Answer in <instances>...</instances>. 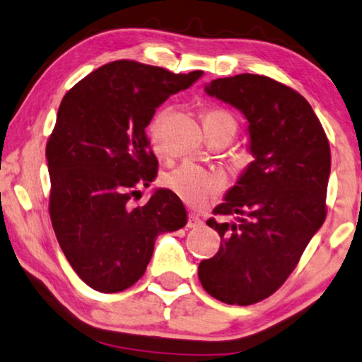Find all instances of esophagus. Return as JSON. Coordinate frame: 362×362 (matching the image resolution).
<instances>
[{
    "mask_svg": "<svg viewBox=\"0 0 362 362\" xmlns=\"http://www.w3.org/2000/svg\"><path fill=\"white\" fill-rule=\"evenodd\" d=\"M204 221L199 218V216L196 214H189L187 216V228H199L202 226Z\"/></svg>",
    "mask_w": 362,
    "mask_h": 362,
    "instance_id": "1",
    "label": "esophagus"
}]
</instances>
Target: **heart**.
<instances>
[{
    "mask_svg": "<svg viewBox=\"0 0 362 362\" xmlns=\"http://www.w3.org/2000/svg\"><path fill=\"white\" fill-rule=\"evenodd\" d=\"M168 110L162 108L153 115L148 124L150 144L158 155L163 153L162 144V126L165 123ZM205 132H231L235 136L238 121L230 111L223 108H209L204 111ZM166 187L173 191L177 197L185 200L192 207H205L209 202L218 196L225 187V177L215 171L205 170L194 163H182L177 168L171 170L163 177Z\"/></svg>",
    "mask_w": 362,
    "mask_h": 362,
    "instance_id": "1",
    "label": "heart"
}]
</instances>
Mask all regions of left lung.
<instances>
[{
    "instance_id": "left-lung-1",
    "label": "left lung",
    "mask_w": 362,
    "mask_h": 362,
    "mask_svg": "<svg viewBox=\"0 0 362 362\" xmlns=\"http://www.w3.org/2000/svg\"><path fill=\"white\" fill-rule=\"evenodd\" d=\"M247 119L254 162L209 218L221 244L199 264L210 296L249 305L274 294L327 216L330 144L301 93L267 76L238 74L205 86Z\"/></svg>"
}]
</instances>
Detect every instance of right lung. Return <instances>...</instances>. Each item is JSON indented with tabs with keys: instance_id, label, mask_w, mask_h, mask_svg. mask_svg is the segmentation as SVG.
I'll use <instances>...</instances> for the list:
<instances>
[{
	"instance_id": "obj_1",
	"label": "right lung",
	"mask_w": 362,
	"mask_h": 362,
	"mask_svg": "<svg viewBox=\"0 0 362 362\" xmlns=\"http://www.w3.org/2000/svg\"><path fill=\"white\" fill-rule=\"evenodd\" d=\"M202 74L119 59L61 100L47 142L49 218L61 251L93 290L119 293L134 285L160 233L186 225L185 205L170 189H157L141 205L132 197L157 176L146 134L155 110Z\"/></svg>"
}]
</instances>
